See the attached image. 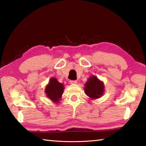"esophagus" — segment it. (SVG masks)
<instances>
[{"instance_id":"obj_1","label":"esophagus","mask_w":146,"mask_h":146,"mask_svg":"<svg viewBox=\"0 0 146 146\" xmlns=\"http://www.w3.org/2000/svg\"><path fill=\"white\" fill-rule=\"evenodd\" d=\"M70 82L71 84H76L77 83V81L76 80H70Z\"/></svg>"}]
</instances>
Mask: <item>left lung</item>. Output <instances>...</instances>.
<instances>
[{
  "label": "left lung",
  "mask_w": 146,
  "mask_h": 146,
  "mask_svg": "<svg viewBox=\"0 0 146 146\" xmlns=\"http://www.w3.org/2000/svg\"><path fill=\"white\" fill-rule=\"evenodd\" d=\"M84 91L86 95L91 98H100L102 96L104 86L102 82H101L96 76H91L88 81L85 84Z\"/></svg>",
  "instance_id": "obj_1"
}]
</instances>
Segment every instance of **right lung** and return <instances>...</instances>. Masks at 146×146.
I'll return each mask as SVG.
<instances>
[{
    "instance_id": "obj_1",
    "label": "right lung",
    "mask_w": 146,
    "mask_h": 146,
    "mask_svg": "<svg viewBox=\"0 0 146 146\" xmlns=\"http://www.w3.org/2000/svg\"><path fill=\"white\" fill-rule=\"evenodd\" d=\"M64 91V86L58 82L55 78L50 79L49 84L46 86L45 92L46 96L54 102H58Z\"/></svg>"
}]
</instances>
